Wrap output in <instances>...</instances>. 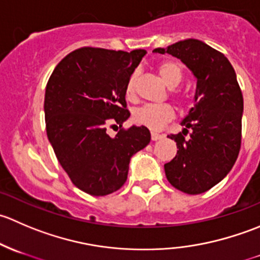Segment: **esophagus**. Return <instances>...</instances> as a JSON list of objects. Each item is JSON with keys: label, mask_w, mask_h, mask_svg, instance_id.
Returning a JSON list of instances; mask_svg holds the SVG:
<instances>
[{"label": "esophagus", "mask_w": 260, "mask_h": 260, "mask_svg": "<svg viewBox=\"0 0 260 260\" xmlns=\"http://www.w3.org/2000/svg\"><path fill=\"white\" fill-rule=\"evenodd\" d=\"M165 136L164 135H159V133H156V132H152L151 133V138L152 141H158L161 140V138H164Z\"/></svg>", "instance_id": "esophagus-1"}]
</instances>
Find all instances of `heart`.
Listing matches in <instances>:
<instances>
[{
    "instance_id": "1",
    "label": "heart",
    "mask_w": 260,
    "mask_h": 260,
    "mask_svg": "<svg viewBox=\"0 0 260 260\" xmlns=\"http://www.w3.org/2000/svg\"><path fill=\"white\" fill-rule=\"evenodd\" d=\"M159 78L170 89L176 88L182 80V70L180 65L174 61H162L157 68ZM136 75H131L125 88V94L128 98L135 95ZM175 117V111L169 104H146L141 108L136 109L133 113V120L138 125L147 127L149 129H161L167 122Z\"/></svg>"
}]
</instances>
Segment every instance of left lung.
Wrapping results in <instances>:
<instances>
[{
	"mask_svg": "<svg viewBox=\"0 0 260 260\" xmlns=\"http://www.w3.org/2000/svg\"><path fill=\"white\" fill-rule=\"evenodd\" d=\"M153 52L177 57L196 78L193 107L181 120L182 132L169 136L179 151L165 165V174L177 190L203 193L229 174L239 154L244 103L237 74L224 54L196 39ZM188 129L190 137L185 139Z\"/></svg>",
	"mask_w": 260,
	"mask_h": 260,
	"instance_id": "8db88e82",
	"label": "left lung"
}]
</instances>
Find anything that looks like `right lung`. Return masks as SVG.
<instances>
[{"mask_svg": "<svg viewBox=\"0 0 260 260\" xmlns=\"http://www.w3.org/2000/svg\"><path fill=\"white\" fill-rule=\"evenodd\" d=\"M146 50L81 48L64 57L46 84V133L56 158L84 192L104 196L127 180L131 157L151 141L147 127L122 124L131 113L125 88ZM119 125L111 138L106 124Z\"/></svg>", "mask_w": 260, "mask_h": 260, "instance_id": "right-lung-1", "label": "right lung"}]
</instances>
